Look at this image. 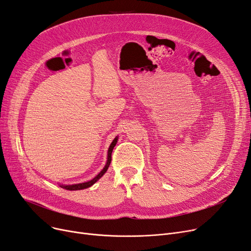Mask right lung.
Instances as JSON below:
<instances>
[{
	"label": "right lung",
	"instance_id": "right-lung-1",
	"mask_svg": "<svg viewBox=\"0 0 251 251\" xmlns=\"http://www.w3.org/2000/svg\"><path fill=\"white\" fill-rule=\"evenodd\" d=\"M117 141H118V136L115 137V139L112 141V144H111L110 148H108V151H107V161H106L105 166L103 167V169H102L99 174H97V176H96L93 179H91V180H89V181H86V182H82V183H77V184H69V186H68V184H59V186H60L62 189L69 190V191L84 190V189H87V188L91 187L92 184H94L97 180H99V179L103 176V174L106 172L108 166H110L111 161H112V151H113L114 147H115L116 144H117Z\"/></svg>",
	"mask_w": 251,
	"mask_h": 251
}]
</instances>
